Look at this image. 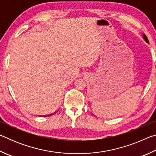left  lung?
<instances>
[{"instance_id": "left-lung-1", "label": "left lung", "mask_w": 156, "mask_h": 156, "mask_svg": "<svg viewBox=\"0 0 156 156\" xmlns=\"http://www.w3.org/2000/svg\"><path fill=\"white\" fill-rule=\"evenodd\" d=\"M143 38H144V40L147 42V43H149V41H148V38H147V37L146 36V35H145V34H143Z\"/></svg>"}]
</instances>
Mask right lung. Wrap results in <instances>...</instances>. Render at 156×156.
Masks as SVG:
<instances>
[{"label": "right lung", "instance_id": "right-lung-1", "mask_svg": "<svg viewBox=\"0 0 156 156\" xmlns=\"http://www.w3.org/2000/svg\"><path fill=\"white\" fill-rule=\"evenodd\" d=\"M54 115V113H51V114H50V115H44V116H49V115Z\"/></svg>", "mask_w": 156, "mask_h": 156}]
</instances>
